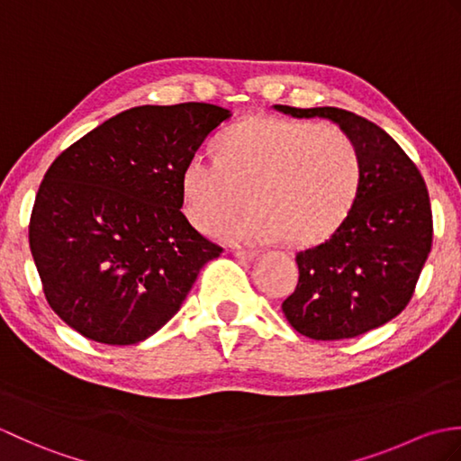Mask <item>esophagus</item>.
<instances>
[{"instance_id": "obj_1", "label": "esophagus", "mask_w": 461, "mask_h": 461, "mask_svg": "<svg viewBox=\"0 0 461 461\" xmlns=\"http://www.w3.org/2000/svg\"><path fill=\"white\" fill-rule=\"evenodd\" d=\"M233 256L243 259V261H253L258 258V251H253V249H233Z\"/></svg>"}]
</instances>
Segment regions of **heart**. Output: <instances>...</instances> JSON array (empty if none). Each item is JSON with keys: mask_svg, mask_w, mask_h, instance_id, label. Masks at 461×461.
Instances as JSON below:
<instances>
[{"mask_svg": "<svg viewBox=\"0 0 461 461\" xmlns=\"http://www.w3.org/2000/svg\"><path fill=\"white\" fill-rule=\"evenodd\" d=\"M360 185V156L337 126L253 116L223 131L218 158L198 152L182 174V208L195 230L223 225L231 243L283 236L307 248L329 240L345 221Z\"/></svg>", "mask_w": 461, "mask_h": 461, "instance_id": "b5f03b06", "label": "heart"}]
</instances>
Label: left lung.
I'll return each mask as SVG.
<instances>
[{"instance_id": "obj_1", "label": "left lung", "mask_w": 461, "mask_h": 461, "mask_svg": "<svg viewBox=\"0 0 461 461\" xmlns=\"http://www.w3.org/2000/svg\"><path fill=\"white\" fill-rule=\"evenodd\" d=\"M273 109L337 122L358 150L355 203L325 243L297 253L299 283L281 305L291 327L309 339L358 337L394 319L414 295L432 249L426 182L393 136L355 113L335 106Z\"/></svg>"}]
</instances>
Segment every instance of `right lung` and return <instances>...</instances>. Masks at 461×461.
Returning a JSON list of instances; mask_svg holds the SVG:
<instances>
[{"mask_svg": "<svg viewBox=\"0 0 461 461\" xmlns=\"http://www.w3.org/2000/svg\"><path fill=\"white\" fill-rule=\"evenodd\" d=\"M231 113L144 104L104 121L49 166L29 220L45 299L103 345H136L168 322L221 248L182 213V174Z\"/></svg>", "mask_w": 461, "mask_h": 461, "instance_id": "1", "label": "right lung"}]
</instances>
